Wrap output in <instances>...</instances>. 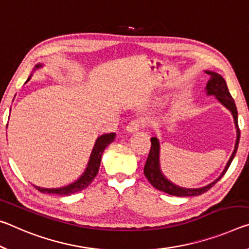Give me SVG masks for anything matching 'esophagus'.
<instances>
[{
    "label": "esophagus",
    "instance_id": "34e87169",
    "mask_svg": "<svg viewBox=\"0 0 249 249\" xmlns=\"http://www.w3.org/2000/svg\"><path fill=\"white\" fill-rule=\"evenodd\" d=\"M141 124L142 121L140 119H133L129 122L125 129H127L128 132H136L141 127Z\"/></svg>",
    "mask_w": 249,
    "mask_h": 249
}]
</instances>
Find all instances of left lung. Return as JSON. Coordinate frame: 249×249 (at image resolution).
<instances>
[{
    "mask_svg": "<svg viewBox=\"0 0 249 249\" xmlns=\"http://www.w3.org/2000/svg\"><path fill=\"white\" fill-rule=\"evenodd\" d=\"M206 72L211 76V79L206 85L207 95L216 96L217 99L221 101V103L225 106L227 109H230L231 113H233L236 129H237V140H236L234 152L231 154V157L227 163L225 170L223 171L221 177H219L216 181L211 183L210 185L202 187V189H183V187H178L177 185H174L173 183H171L170 181L166 180V178L162 175L160 171V166H159V150H160V144H159V140L156 137L151 138V149H150L149 156H148V159H146V162L144 165V170H143L144 175L145 178H148V181L151 183V185L153 187H156L157 190L162 191V192L164 193L174 195V196H196V195H201L203 193L207 192V191H209L211 187L215 184V183L221 180L223 175L226 173V171L228 170V168H230L231 163L233 161V159L238 149L240 131L238 128V120H237L238 116H237V109H236V106H235V101L233 99V97L231 96L230 91H228L226 81L224 80L223 77L221 75L216 74V72H211V71H206Z\"/></svg>",
    "mask_w": 249,
    "mask_h": 249,
    "instance_id": "obj_1",
    "label": "left lung"
}]
</instances>
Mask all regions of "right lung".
Instances as JSON below:
<instances>
[{
	"label": "right lung",
	"instance_id": "right-lung-1",
	"mask_svg": "<svg viewBox=\"0 0 249 249\" xmlns=\"http://www.w3.org/2000/svg\"><path fill=\"white\" fill-rule=\"evenodd\" d=\"M36 67H39V65ZM115 138H116V134L113 132L103 134V136L98 138L95 143V146H93L92 149L90 160H89L86 172L83 174V177H81L78 181H76L75 183H72V184L68 186L60 187V189H43V187H38V186H35V187L42 193L58 194V195H71L72 193L79 192V191L86 189V187L92 182L93 178H95L98 171H99L101 156H103L105 149L107 148V146L111 143L113 140H115Z\"/></svg>",
	"mask_w": 249,
	"mask_h": 249
}]
</instances>
